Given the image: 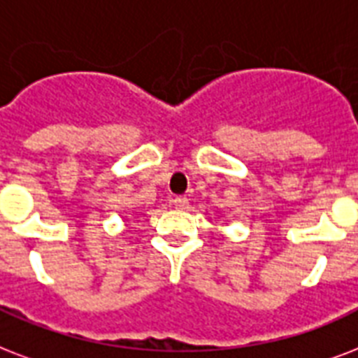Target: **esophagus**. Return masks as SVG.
<instances>
[{
  "label": "esophagus",
  "mask_w": 358,
  "mask_h": 358,
  "mask_svg": "<svg viewBox=\"0 0 358 358\" xmlns=\"http://www.w3.org/2000/svg\"><path fill=\"white\" fill-rule=\"evenodd\" d=\"M173 207H176V209H187L188 199L185 198V196H177V198L173 199Z\"/></svg>",
  "instance_id": "34e87169"
}]
</instances>
